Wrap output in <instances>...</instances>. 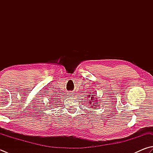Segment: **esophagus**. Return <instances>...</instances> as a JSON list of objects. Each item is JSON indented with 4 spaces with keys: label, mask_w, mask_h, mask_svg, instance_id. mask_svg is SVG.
<instances>
[{
    "label": "esophagus",
    "mask_w": 153,
    "mask_h": 153,
    "mask_svg": "<svg viewBox=\"0 0 153 153\" xmlns=\"http://www.w3.org/2000/svg\"><path fill=\"white\" fill-rule=\"evenodd\" d=\"M68 95H69V96H72V95L73 94V93H72V92H71V91H70V92H68Z\"/></svg>",
    "instance_id": "34e87169"
}]
</instances>
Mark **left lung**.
Segmentation results:
<instances>
[{
	"label": "left lung",
	"mask_w": 153,
	"mask_h": 153,
	"mask_svg": "<svg viewBox=\"0 0 153 153\" xmlns=\"http://www.w3.org/2000/svg\"><path fill=\"white\" fill-rule=\"evenodd\" d=\"M88 97H90V104H91V105H93V106H97V105H96V103H94V102H95V100H94V96H93V94H91V96L90 94L88 95ZM93 107H97V106H93Z\"/></svg>",
	"instance_id": "8db88e82"
}]
</instances>
